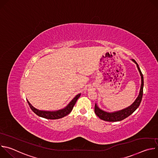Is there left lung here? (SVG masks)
Here are the masks:
<instances>
[{"label":"left lung","instance_id":"left-lung-1","mask_svg":"<svg viewBox=\"0 0 158 158\" xmlns=\"http://www.w3.org/2000/svg\"><path fill=\"white\" fill-rule=\"evenodd\" d=\"M132 60L136 64L138 69L140 73L141 77V89L138 97L136 99L133 104L129 106L127 108H125L123 110L116 111L114 112H106L104 110H102L96 104L94 107V112L102 120L109 121V122H116V121H120L125 118L129 116L131 114H132L133 112L136 110L138 107L139 106L140 103L141 102L142 98H143V85H144V79H143V75L141 71V69L138 64V63L135 61V60L132 59Z\"/></svg>","mask_w":158,"mask_h":158}]
</instances>
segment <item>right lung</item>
<instances>
[{"mask_svg":"<svg viewBox=\"0 0 158 158\" xmlns=\"http://www.w3.org/2000/svg\"><path fill=\"white\" fill-rule=\"evenodd\" d=\"M80 96H81V94H77L65 108L60 110H55V111H46V110H39L35 108L34 107H33L31 104V103L28 101V100L27 101L32 110L37 116L44 118L48 119H57L62 118L70 113L71 110H73L77 100L80 97Z\"/></svg>","mask_w":158,"mask_h":158,"instance_id":"right-lung-1","label":"right lung"}]
</instances>
